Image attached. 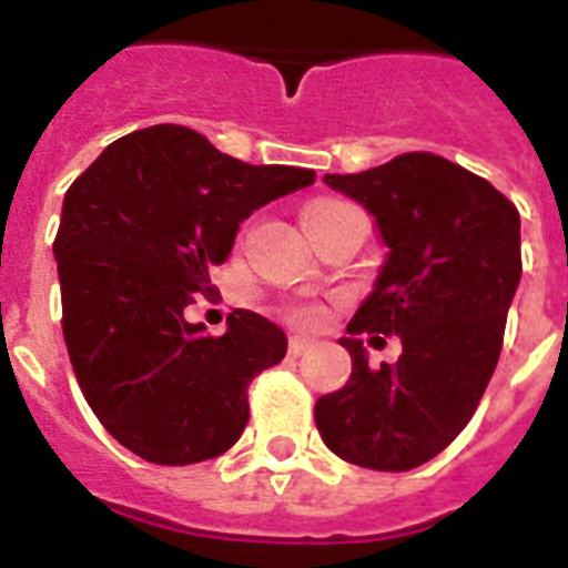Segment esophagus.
I'll return each mask as SVG.
<instances>
[{"label": "esophagus", "instance_id": "esophagus-1", "mask_svg": "<svg viewBox=\"0 0 568 568\" xmlns=\"http://www.w3.org/2000/svg\"><path fill=\"white\" fill-rule=\"evenodd\" d=\"M312 345H315L312 338H306V336H292V338H288V354H292V356H301V354H306V351H310Z\"/></svg>", "mask_w": 568, "mask_h": 568}]
</instances>
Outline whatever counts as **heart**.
Wrapping results in <instances>:
<instances>
[{
	"label": "heart",
	"instance_id": "heart-1",
	"mask_svg": "<svg viewBox=\"0 0 568 568\" xmlns=\"http://www.w3.org/2000/svg\"><path fill=\"white\" fill-rule=\"evenodd\" d=\"M318 203H329V200H318ZM318 203H312V205H318ZM318 315L321 312L315 310V306H294L292 310V318L297 321V324H315Z\"/></svg>",
	"mask_w": 568,
	"mask_h": 568
}]
</instances>
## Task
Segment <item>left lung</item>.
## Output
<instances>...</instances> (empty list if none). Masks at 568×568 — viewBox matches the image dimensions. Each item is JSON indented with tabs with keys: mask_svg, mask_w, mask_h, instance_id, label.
Returning <instances> with one entry per match:
<instances>
[{
	"mask_svg": "<svg viewBox=\"0 0 568 568\" xmlns=\"http://www.w3.org/2000/svg\"><path fill=\"white\" fill-rule=\"evenodd\" d=\"M324 182L372 212L388 253L347 324L351 336L338 338L354 372L318 397L315 424L336 457L409 471L457 439L489 386L521 280L519 212L489 182L433 153ZM359 332L400 335L405 354L372 369Z\"/></svg>",
	"mask_w": 568,
	"mask_h": 568,
	"instance_id": "1",
	"label": "left lung"
}]
</instances>
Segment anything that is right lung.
Returning <instances> with one entry per match:
<instances>
[{"mask_svg":"<svg viewBox=\"0 0 568 568\" xmlns=\"http://www.w3.org/2000/svg\"><path fill=\"white\" fill-rule=\"evenodd\" d=\"M315 173L247 164L189 126L138 129L70 185L55 235L61 327L93 415L146 463L221 457L247 427V386L288 338L250 310L223 336L185 321L239 223Z\"/></svg>","mask_w":568,"mask_h":568,"instance_id":"right-lung-1","label":"right lung"}]
</instances>
